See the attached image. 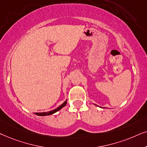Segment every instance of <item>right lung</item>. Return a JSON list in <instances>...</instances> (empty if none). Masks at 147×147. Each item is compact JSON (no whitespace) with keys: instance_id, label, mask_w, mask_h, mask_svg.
<instances>
[{"instance_id":"add662e5","label":"right lung","mask_w":147,"mask_h":147,"mask_svg":"<svg viewBox=\"0 0 147 147\" xmlns=\"http://www.w3.org/2000/svg\"><path fill=\"white\" fill-rule=\"evenodd\" d=\"M66 103H67V100H66L64 102L62 103V105H60L59 107H58L57 108L55 109H53V110L52 111H48V112H42V113H36V115H38V116H49V115H51V114H53V113H56V111H59L60 109H61L62 107H64L65 105H66Z\"/></svg>"}]
</instances>
